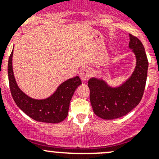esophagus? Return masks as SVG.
<instances>
[{"label": "esophagus", "mask_w": 159, "mask_h": 159, "mask_svg": "<svg viewBox=\"0 0 159 159\" xmlns=\"http://www.w3.org/2000/svg\"><path fill=\"white\" fill-rule=\"evenodd\" d=\"M79 76L81 78V79L82 80V81H86L90 78V76H91L90 70L88 68H83L80 71Z\"/></svg>", "instance_id": "esophagus-1"}]
</instances>
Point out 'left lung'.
<instances>
[{"mask_svg": "<svg viewBox=\"0 0 159 159\" xmlns=\"http://www.w3.org/2000/svg\"><path fill=\"white\" fill-rule=\"evenodd\" d=\"M129 48L135 54L136 66L129 79L121 85L112 88L104 80L91 78L88 81L93 111L106 120L121 118L135 108L145 91L148 61L140 40L129 34Z\"/></svg>", "mask_w": 159, "mask_h": 159, "instance_id": "obj_1", "label": "left lung"}]
</instances>
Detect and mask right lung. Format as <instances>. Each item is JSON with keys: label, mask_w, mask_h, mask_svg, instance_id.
I'll return each instance as SVG.
<instances>
[{"label": "right lung", "mask_w": 159, "mask_h": 159, "mask_svg": "<svg viewBox=\"0 0 159 159\" xmlns=\"http://www.w3.org/2000/svg\"><path fill=\"white\" fill-rule=\"evenodd\" d=\"M12 56L13 51L9 57L7 73L11 95L16 105L35 121L46 123H59L64 121L68 116L70 99L75 91L81 84L79 77L65 81L48 98H31L19 89L16 83L12 68Z\"/></svg>", "instance_id": "add662e5"}]
</instances>
